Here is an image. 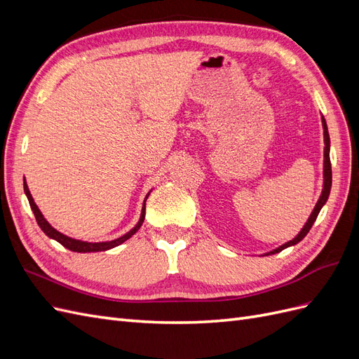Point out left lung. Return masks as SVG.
<instances>
[{
    "mask_svg": "<svg viewBox=\"0 0 359 359\" xmlns=\"http://www.w3.org/2000/svg\"><path fill=\"white\" fill-rule=\"evenodd\" d=\"M322 127H323V142H325V149H323V189H322V193H320V196H319V201H318L316 205H314V208H313V211H311V214L309 217V220L306 222V224L302 226V229L299 231V233L295 238H293V240L287 241L286 244L280 245V247H277L274 250H271V252H268V253H265L262 256L276 255V253H280L281 250H285L287 247H292V245L298 244L302 240V238L309 233L313 223L316 222V219H318V215H319V212L322 210V206L327 203V201L330 198L331 182H332V172H331V161H330V133H328L327 121H325L323 115H322Z\"/></svg>",
    "mask_w": 359,
    "mask_h": 359,
    "instance_id": "1",
    "label": "left lung"
}]
</instances>
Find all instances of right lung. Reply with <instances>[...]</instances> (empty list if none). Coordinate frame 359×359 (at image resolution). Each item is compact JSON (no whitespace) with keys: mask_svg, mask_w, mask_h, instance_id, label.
I'll list each match as a JSON object with an SVG mask.
<instances>
[{"mask_svg":"<svg viewBox=\"0 0 359 359\" xmlns=\"http://www.w3.org/2000/svg\"><path fill=\"white\" fill-rule=\"evenodd\" d=\"M24 191H25L27 198H28L31 210H32V212H34V215H36V220H37V224L40 226V229H41L43 232H45L49 238H52V240L58 241L61 245H64L66 248H69V250H72V252H76V253L106 252V250H111V248H114V247H116V245H119V244L126 243V241L128 240V238H132V236L139 231V227L142 226V223H144V219H145V202H147V199H148V196H149V193H151V191L147 193V196H145V199H144V205H142V211H140L139 222L136 223V226L133 227V229H130L127 233H124L123 236H119V238H116V240H112V241L88 243V241L74 240V238H70V236H67V235H64V233L58 232V231L55 229V227H52V226L49 224V222L45 219V217H43L41 211L39 210V206L36 205L34 199H32L25 178H24Z\"/></svg>","mask_w":359,"mask_h":359,"instance_id":"1","label":"right lung"}]
</instances>
